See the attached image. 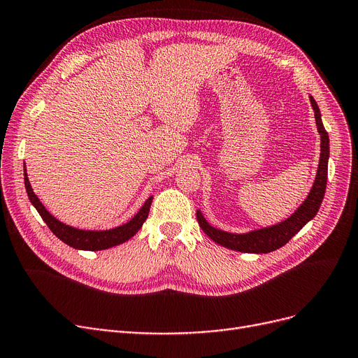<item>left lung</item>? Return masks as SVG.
I'll list each match as a JSON object with an SVG mask.
<instances>
[{
    "label": "left lung",
    "mask_w": 358,
    "mask_h": 358,
    "mask_svg": "<svg viewBox=\"0 0 358 358\" xmlns=\"http://www.w3.org/2000/svg\"><path fill=\"white\" fill-rule=\"evenodd\" d=\"M310 103L314 110V117H316L317 131L320 134V160L317 167V175L314 179L313 188L307 195L306 201L296 208V211L291 216L278 224L257 229V231L248 234H229L220 229H216L208 224L204 219L201 211H196V220L201 226L206 235L229 250H235L239 252H252V254H267L283 247L289 239L296 235L301 229L316 216L320 204L323 201L326 182H327V160H329V135L322 123V114L317 103L314 98L310 96Z\"/></svg>",
    "instance_id": "1"
}]
</instances>
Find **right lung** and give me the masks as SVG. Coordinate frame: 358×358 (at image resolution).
<instances>
[{
    "mask_svg": "<svg viewBox=\"0 0 358 358\" xmlns=\"http://www.w3.org/2000/svg\"><path fill=\"white\" fill-rule=\"evenodd\" d=\"M24 187H26V192H27V196H29V199H31V203L38 210L42 220L47 223L50 231L57 238L62 239L69 247L75 248V250H85V251L107 250L114 245L123 244V242H126L127 239H131L142 227V223L147 220L150 207L152 203V196H150L144 203V206L141 207V210L135 214V217L122 226L108 229V231H82V229L71 227L69 224L62 223L60 220H57L52 214H50L48 210L42 206L39 198L35 195V192L31 187L29 179H27L26 169H24Z\"/></svg>",
    "mask_w": 358,
    "mask_h": 358,
    "instance_id": "1",
    "label": "right lung"
}]
</instances>
